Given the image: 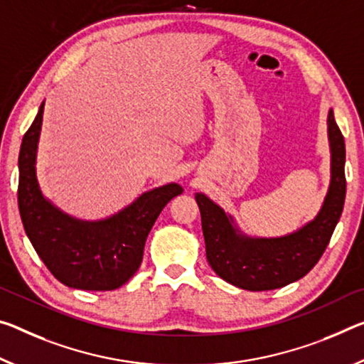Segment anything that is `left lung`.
Masks as SVG:
<instances>
[{"label": "left lung", "mask_w": 364, "mask_h": 364, "mask_svg": "<svg viewBox=\"0 0 364 364\" xmlns=\"http://www.w3.org/2000/svg\"><path fill=\"white\" fill-rule=\"evenodd\" d=\"M331 142V186L314 220L280 238H251L236 228L232 215L198 193L205 255L210 267L228 284L251 291L274 290L306 275L324 255L340 220L347 193L345 141L331 109L327 117Z\"/></svg>", "instance_id": "8db88e82"}]
</instances>
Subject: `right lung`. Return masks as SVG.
<instances>
[{
  "instance_id": "add662e5",
  "label": "right lung",
  "mask_w": 364,
  "mask_h": 364,
  "mask_svg": "<svg viewBox=\"0 0 364 364\" xmlns=\"http://www.w3.org/2000/svg\"><path fill=\"white\" fill-rule=\"evenodd\" d=\"M43 105L22 137L19 152L17 204L26 235L61 284L79 290H114L139 269L152 225L183 188L176 183L155 188L103 220L85 222L68 215L43 198L37 181Z\"/></svg>"
}]
</instances>
